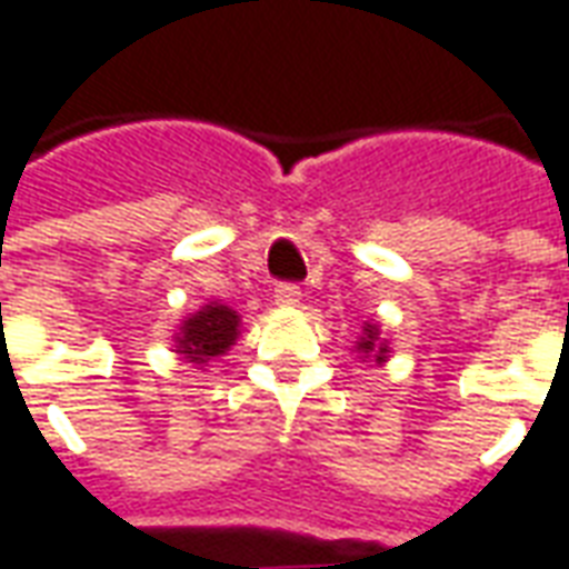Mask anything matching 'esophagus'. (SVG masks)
I'll return each instance as SVG.
<instances>
[{
  "label": "esophagus",
  "mask_w": 569,
  "mask_h": 569,
  "mask_svg": "<svg viewBox=\"0 0 569 569\" xmlns=\"http://www.w3.org/2000/svg\"><path fill=\"white\" fill-rule=\"evenodd\" d=\"M300 284H293V281H278L276 284V303L281 306H297L300 303Z\"/></svg>",
  "instance_id": "esophagus-1"
}]
</instances>
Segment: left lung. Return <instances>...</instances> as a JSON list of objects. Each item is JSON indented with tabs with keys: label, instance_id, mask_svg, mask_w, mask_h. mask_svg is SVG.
<instances>
[{
	"label": "left lung",
	"instance_id": "1",
	"mask_svg": "<svg viewBox=\"0 0 569 569\" xmlns=\"http://www.w3.org/2000/svg\"><path fill=\"white\" fill-rule=\"evenodd\" d=\"M373 346H377V328H373V325H368V328H365V337H361V342H358V349L368 356V352H373ZM386 352H389V349H386V346L380 342V346H377V361H382V358H386Z\"/></svg>",
	"mask_w": 569,
	"mask_h": 569
}]
</instances>
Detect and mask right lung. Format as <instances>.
<instances>
[{"label":"right lung","mask_w":569,"mask_h":569,"mask_svg":"<svg viewBox=\"0 0 569 569\" xmlns=\"http://www.w3.org/2000/svg\"><path fill=\"white\" fill-rule=\"evenodd\" d=\"M236 333H239V316L229 306L211 303L180 328L177 352L192 365H204L211 358L223 356L229 346L236 342Z\"/></svg>","instance_id":"right-lung-1"}]
</instances>
